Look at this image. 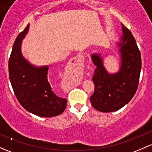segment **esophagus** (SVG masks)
Segmentation results:
<instances>
[{
	"label": "esophagus",
	"instance_id": "1",
	"mask_svg": "<svg viewBox=\"0 0 152 152\" xmlns=\"http://www.w3.org/2000/svg\"><path fill=\"white\" fill-rule=\"evenodd\" d=\"M84 62V58L82 55L79 54L77 56H76L74 58L72 59L71 63L73 65L77 66H80L83 64Z\"/></svg>",
	"mask_w": 152,
	"mask_h": 152
}]
</instances>
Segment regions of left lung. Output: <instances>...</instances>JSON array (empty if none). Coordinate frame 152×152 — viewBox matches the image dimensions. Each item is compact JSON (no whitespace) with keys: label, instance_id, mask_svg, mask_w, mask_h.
Here are the masks:
<instances>
[{"label":"left lung","instance_id":"left-lung-1","mask_svg":"<svg viewBox=\"0 0 152 152\" xmlns=\"http://www.w3.org/2000/svg\"><path fill=\"white\" fill-rule=\"evenodd\" d=\"M122 26V37L117 42L121 62L118 72L109 73L101 55H91L96 66L92 80L94 92L90 97L91 105L100 112H113L126 105L137 91L141 69V56L135 39L127 28Z\"/></svg>","mask_w":152,"mask_h":152}]
</instances>
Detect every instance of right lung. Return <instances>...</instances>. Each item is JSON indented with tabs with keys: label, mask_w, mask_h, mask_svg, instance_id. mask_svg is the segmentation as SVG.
<instances>
[{
	"label": "right lung",
	"mask_w": 152,
	"mask_h": 152,
	"mask_svg": "<svg viewBox=\"0 0 152 152\" xmlns=\"http://www.w3.org/2000/svg\"><path fill=\"white\" fill-rule=\"evenodd\" d=\"M29 25L16 38L9 61V75L17 99L31 113L40 117H53L64 112L66 99L55 94L48 80V66H37L23 57L22 41Z\"/></svg>",
	"instance_id": "obj_1"
}]
</instances>
